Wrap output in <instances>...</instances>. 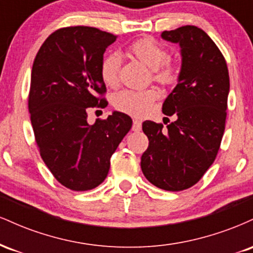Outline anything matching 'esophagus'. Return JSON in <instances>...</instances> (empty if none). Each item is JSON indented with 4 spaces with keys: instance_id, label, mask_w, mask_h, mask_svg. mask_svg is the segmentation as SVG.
<instances>
[{
    "instance_id": "34e87169",
    "label": "esophagus",
    "mask_w": 253,
    "mask_h": 253,
    "mask_svg": "<svg viewBox=\"0 0 253 253\" xmlns=\"http://www.w3.org/2000/svg\"><path fill=\"white\" fill-rule=\"evenodd\" d=\"M132 129L134 130V132H139V130L141 129V123H140V121H138V120H134V121H133Z\"/></svg>"
}]
</instances>
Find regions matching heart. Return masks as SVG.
<instances>
[{
    "label": "heart",
    "mask_w": 253,
    "mask_h": 253,
    "mask_svg": "<svg viewBox=\"0 0 253 253\" xmlns=\"http://www.w3.org/2000/svg\"><path fill=\"white\" fill-rule=\"evenodd\" d=\"M129 52L152 70V78L162 85H172L178 78V69L175 62L169 59L167 48L152 38H141L130 43ZM121 57L117 52H110L103 57L100 65V75L108 86L118 85L120 74ZM159 97L156 89L119 91L113 98V104L119 112L134 117H143L151 109L153 102Z\"/></svg>",
    "instance_id": "heart-1"
}]
</instances>
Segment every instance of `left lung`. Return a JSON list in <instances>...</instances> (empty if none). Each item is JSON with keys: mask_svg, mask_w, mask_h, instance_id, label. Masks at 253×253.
Returning <instances> with one entry per match:
<instances>
[{"mask_svg": "<svg viewBox=\"0 0 253 253\" xmlns=\"http://www.w3.org/2000/svg\"><path fill=\"white\" fill-rule=\"evenodd\" d=\"M178 42L182 69L178 83L163 103L165 115L177 120L164 128L144 121L149 147L141 156L147 181L161 189L179 191L196 184L215 161L225 132L229 76L221 51L196 26L164 31Z\"/></svg>", "mask_w": 253, "mask_h": 253, "instance_id": "8db88e82", "label": "left lung"}]
</instances>
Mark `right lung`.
<instances>
[{
    "label": "right lung",
    "instance_id": "add662e5",
    "mask_svg": "<svg viewBox=\"0 0 253 253\" xmlns=\"http://www.w3.org/2000/svg\"><path fill=\"white\" fill-rule=\"evenodd\" d=\"M118 36L88 26L59 28L38 51L28 110L43 163L60 184L75 191L96 188L108 175L110 157L132 127L114 112L89 125L88 108L107 107L100 75L103 53Z\"/></svg>",
    "mask_w": 253,
    "mask_h": 253
}]
</instances>
